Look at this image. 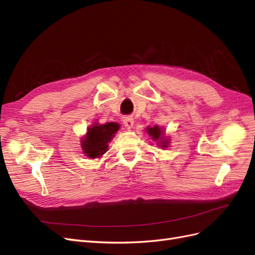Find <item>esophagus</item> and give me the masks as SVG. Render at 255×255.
<instances>
[{
  "label": "esophagus",
  "instance_id": "34e87169",
  "mask_svg": "<svg viewBox=\"0 0 255 255\" xmlns=\"http://www.w3.org/2000/svg\"><path fill=\"white\" fill-rule=\"evenodd\" d=\"M123 125L128 128H132L134 126V119L132 117H125V119H123Z\"/></svg>",
  "mask_w": 255,
  "mask_h": 255
}]
</instances>
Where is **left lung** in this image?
<instances>
[{
	"label": "left lung",
	"mask_w": 255,
	"mask_h": 255,
	"mask_svg": "<svg viewBox=\"0 0 255 255\" xmlns=\"http://www.w3.org/2000/svg\"><path fill=\"white\" fill-rule=\"evenodd\" d=\"M145 130L151 137V139L153 141H156L157 145L160 146L161 149L168 148L169 143H170V139L165 135V129L163 128H160L158 126H154L153 128L148 127L145 128Z\"/></svg>",
	"instance_id": "8db88e82"
}]
</instances>
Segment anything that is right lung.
I'll use <instances>...</instances> for the list:
<instances>
[{"mask_svg":"<svg viewBox=\"0 0 255 255\" xmlns=\"http://www.w3.org/2000/svg\"><path fill=\"white\" fill-rule=\"evenodd\" d=\"M119 128L120 125L117 122H107L104 125L95 122L81 139L83 153L91 159L101 157L109 150V143Z\"/></svg>","mask_w":255,"mask_h":255,"instance_id":"right-lung-1","label":"right lung"}]
</instances>
